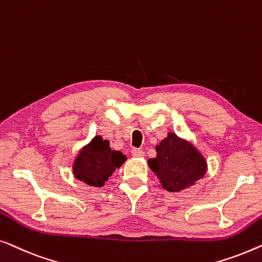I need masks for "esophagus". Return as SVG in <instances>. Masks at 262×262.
<instances>
[{"mask_svg": "<svg viewBox=\"0 0 262 262\" xmlns=\"http://www.w3.org/2000/svg\"><path fill=\"white\" fill-rule=\"evenodd\" d=\"M132 156L141 158V157L145 156V152H143V150L140 149V148H133V149H132Z\"/></svg>", "mask_w": 262, "mask_h": 262, "instance_id": "obj_1", "label": "esophagus"}]
</instances>
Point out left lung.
<instances>
[{
  "instance_id": "left-lung-1",
  "label": "left lung",
  "mask_w": 262,
  "mask_h": 262,
  "mask_svg": "<svg viewBox=\"0 0 262 262\" xmlns=\"http://www.w3.org/2000/svg\"><path fill=\"white\" fill-rule=\"evenodd\" d=\"M156 149L157 158L148 160V166L169 192L190 187L205 174L206 163L202 154L173 133H168Z\"/></svg>"
}]
</instances>
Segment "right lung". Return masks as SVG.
Masks as SVG:
<instances>
[{
    "mask_svg": "<svg viewBox=\"0 0 262 262\" xmlns=\"http://www.w3.org/2000/svg\"><path fill=\"white\" fill-rule=\"evenodd\" d=\"M127 158L121 152L112 150L108 140L95 136L89 145L84 147L73 164L76 178L88 185L103 186L116 167H120Z\"/></svg>",
    "mask_w": 262,
    "mask_h": 262,
    "instance_id": "add662e5",
    "label": "right lung"
}]
</instances>
